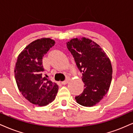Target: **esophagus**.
<instances>
[{"mask_svg": "<svg viewBox=\"0 0 133 133\" xmlns=\"http://www.w3.org/2000/svg\"><path fill=\"white\" fill-rule=\"evenodd\" d=\"M68 83V79H66V80H65V81H62L61 82V83L62 84H63V85H65V84H66L67 83Z\"/></svg>", "mask_w": 133, "mask_h": 133, "instance_id": "obj_1", "label": "esophagus"}]
</instances>
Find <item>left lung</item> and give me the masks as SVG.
Segmentation results:
<instances>
[{
    "label": "left lung",
    "instance_id": "obj_1",
    "mask_svg": "<svg viewBox=\"0 0 133 133\" xmlns=\"http://www.w3.org/2000/svg\"><path fill=\"white\" fill-rule=\"evenodd\" d=\"M66 44L84 84L83 92L75 99L83 106H94L109 89L112 78L110 60L102 49L89 39H72Z\"/></svg>",
    "mask_w": 133,
    "mask_h": 133
}]
</instances>
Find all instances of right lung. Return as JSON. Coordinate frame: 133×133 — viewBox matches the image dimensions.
<instances>
[{
    "instance_id": "obj_1",
    "label": "right lung",
    "mask_w": 133,
    "mask_h": 133,
    "mask_svg": "<svg viewBox=\"0 0 133 133\" xmlns=\"http://www.w3.org/2000/svg\"><path fill=\"white\" fill-rule=\"evenodd\" d=\"M55 43L50 38L34 41L19 54L15 65V77L19 91L29 102L39 106L51 103L58 90L56 83L42 76V58Z\"/></svg>"
}]
</instances>
